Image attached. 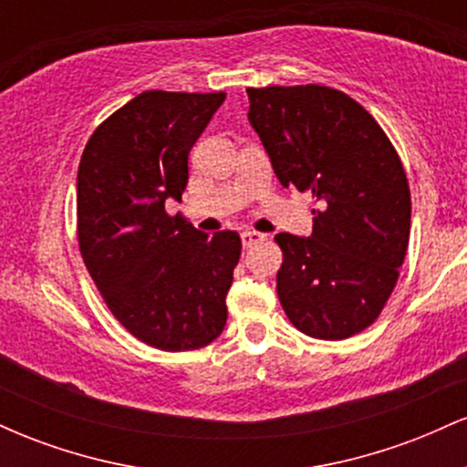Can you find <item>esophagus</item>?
Returning <instances> with one entry per match:
<instances>
[{
    "instance_id": "1",
    "label": "esophagus",
    "mask_w": 467,
    "mask_h": 467,
    "mask_svg": "<svg viewBox=\"0 0 467 467\" xmlns=\"http://www.w3.org/2000/svg\"><path fill=\"white\" fill-rule=\"evenodd\" d=\"M261 241H265V234L256 233V230H244V233H241V244H244V248H252V245L261 244Z\"/></svg>"
}]
</instances>
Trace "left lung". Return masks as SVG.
Masks as SVG:
<instances>
[{
  "label": "left lung",
  "instance_id": "8db88e82",
  "mask_svg": "<svg viewBox=\"0 0 467 467\" xmlns=\"http://www.w3.org/2000/svg\"><path fill=\"white\" fill-rule=\"evenodd\" d=\"M283 186L314 197L309 237L281 233L278 301L303 334L342 340L387 305L410 234V191L398 151L356 100L325 85L248 89Z\"/></svg>",
  "mask_w": 467,
  "mask_h": 467
}]
</instances>
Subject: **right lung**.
<instances>
[{
	"mask_svg": "<svg viewBox=\"0 0 467 467\" xmlns=\"http://www.w3.org/2000/svg\"><path fill=\"white\" fill-rule=\"evenodd\" d=\"M226 94L142 92L85 144L77 175L78 244L111 314L138 340L162 351L211 345L226 327L241 239L208 237L184 217L189 153Z\"/></svg>",
	"mask_w": 467,
	"mask_h": 467,
	"instance_id": "1",
	"label": "right lung"
}]
</instances>
